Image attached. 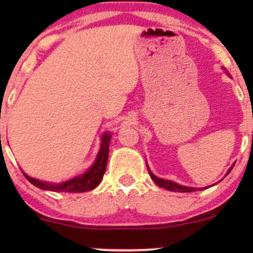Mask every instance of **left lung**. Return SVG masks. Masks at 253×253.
I'll use <instances>...</instances> for the list:
<instances>
[{
	"instance_id": "obj_1",
	"label": "left lung",
	"mask_w": 253,
	"mask_h": 253,
	"mask_svg": "<svg viewBox=\"0 0 253 253\" xmlns=\"http://www.w3.org/2000/svg\"><path fill=\"white\" fill-rule=\"evenodd\" d=\"M234 165H232L231 169L228 170L227 175L229 172H231V170L233 169ZM149 173L151 176V178L155 181V183L157 185H159L161 188H165V189L170 190V191H179V193H187V191H196L197 189H195V188H188V187H184V185H179L177 184V183L175 182H171V181H168V179H162V178H158V177H156L155 175H153L152 172H151L150 169H149ZM208 188V187H207ZM203 189V188H202ZM206 189V188H205Z\"/></svg>"
}]
</instances>
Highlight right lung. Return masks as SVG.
Wrapping results in <instances>:
<instances>
[{"instance_id": "1", "label": "right lung", "mask_w": 253, "mask_h": 253, "mask_svg": "<svg viewBox=\"0 0 253 253\" xmlns=\"http://www.w3.org/2000/svg\"><path fill=\"white\" fill-rule=\"evenodd\" d=\"M109 141L110 134L104 133L102 136V145H101L100 152H98L94 165L86 172H84L83 175L75 177L74 179H70L68 182L60 183V184H50V183H43L42 181L32 178V177L27 176L26 173H24V175L32 184L43 190L60 191V193H81V191L92 190L102 181L103 173L106 171L107 162H108Z\"/></svg>"}]
</instances>
